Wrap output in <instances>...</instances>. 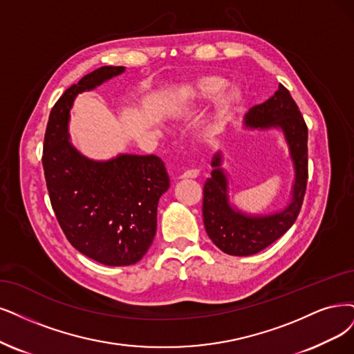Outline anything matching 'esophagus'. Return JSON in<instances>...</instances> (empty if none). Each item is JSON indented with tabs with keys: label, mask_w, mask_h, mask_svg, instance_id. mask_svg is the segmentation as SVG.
<instances>
[{
	"label": "esophagus",
	"mask_w": 354,
	"mask_h": 354,
	"mask_svg": "<svg viewBox=\"0 0 354 354\" xmlns=\"http://www.w3.org/2000/svg\"><path fill=\"white\" fill-rule=\"evenodd\" d=\"M198 174H200V170H198V169H188V170H185L184 174L180 175V178H185V179H194V178H197V176H198Z\"/></svg>",
	"instance_id": "34e87169"
}]
</instances>
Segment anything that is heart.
I'll list each match as a JSON object with an SVG mask.
<instances>
[{"label":"heart","mask_w":354,"mask_h":354,"mask_svg":"<svg viewBox=\"0 0 354 354\" xmlns=\"http://www.w3.org/2000/svg\"><path fill=\"white\" fill-rule=\"evenodd\" d=\"M225 86H226V80L223 77L216 75V74L203 75L197 78V80L189 83L185 88H182V91L178 95L176 102L180 104V106H191L194 103L212 100L225 88ZM239 102H241V91L238 88L227 90L218 100L217 113L220 116L230 113Z\"/></svg>","instance_id":"heart-1"}]
</instances>
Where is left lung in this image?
Instances as JSON below:
<instances>
[{"mask_svg": "<svg viewBox=\"0 0 354 354\" xmlns=\"http://www.w3.org/2000/svg\"><path fill=\"white\" fill-rule=\"evenodd\" d=\"M246 127H280L289 144L295 165L293 198L281 213L271 216H245L234 212L227 200V180L220 169L221 156L217 153L212 166V178L205 180L203 217L207 234L213 243L229 255L246 257L266 250L289 230L296 221L308 184V127L290 91L283 84L268 100L255 104L245 118Z\"/></svg>", "mask_w": 354, "mask_h": 354, "instance_id": "1", "label": "left lung"}]
</instances>
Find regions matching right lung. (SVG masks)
Masks as SVG:
<instances>
[{"label":"right lung","mask_w":354,"mask_h":354,"mask_svg":"<svg viewBox=\"0 0 354 354\" xmlns=\"http://www.w3.org/2000/svg\"><path fill=\"white\" fill-rule=\"evenodd\" d=\"M124 70L100 67L64 91L49 113L42 154L50 205L65 238L78 252L111 267L136 264L147 252L169 176L162 159L153 154L86 159L71 146L67 125L78 93Z\"/></svg>","instance_id":"add662e5"}]
</instances>
